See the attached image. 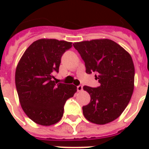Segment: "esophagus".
<instances>
[{
	"mask_svg": "<svg viewBox=\"0 0 149 149\" xmlns=\"http://www.w3.org/2000/svg\"><path fill=\"white\" fill-rule=\"evenodd\" d=\"M77 88L78 92H81V91L83 90V86L80 84V85H78L77 87Z\"/></svg>",
	"mask_w": 149,
	"mask_h": 149,
	"instance_id": "1",
	"label": "esophagus"
}]
</instances>
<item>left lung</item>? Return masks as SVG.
Wrapping results in <instances>:
<instances>
[{
	"label": "left lung",
	"instance_id": "1",
	"mask_svg": "<svg viewBox=\"0 0 149 149\" xmlns=\"http://www.w3.org/2000/svg\"><path fill=\"white\" fill-rule=\"evenodd\" d=\"M84 61L86 72H97L100 85L84 86L91 97L83 106L88 121L105 125L118 118L130 101L134 88L132 59L121 46L109 39L93 40L73 44Z\"/></svg>",
	"mask_w": 149,
	"mask_h": 149
}]
</instances>
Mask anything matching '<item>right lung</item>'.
Returning a JSON list of instances; mask_svg holds the SVG:
<instances>
[{
	"label": "right lung",
	"mask_w": 149,
	"mask_h": 149,
	"mask_svg": "<svg viewBox=\"0 0 149 149\" xmlns=\"http://www.w3.org/2000/svg\"><path fill=\"white\" fill-rule=\"evenodd\" d=\"M72 46L65 40H38L25 50L18 63L15 82L20 103L25 114L38 125L57 123L66 100L77 92V86L57 83L54 77L62 55Z\"/></svg>",
	"instance_id": "add662e5"
}]
</instances>
